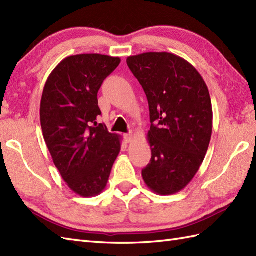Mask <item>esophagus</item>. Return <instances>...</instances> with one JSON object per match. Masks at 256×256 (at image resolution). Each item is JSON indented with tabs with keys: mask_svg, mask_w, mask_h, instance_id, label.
Returning a JSON list of instances; mask_svg holds the SVG:
<instances>
[{
	"mask_svg": "<svg viewBox=\"0 0 256 256\" xmlns=\"http://www.w3.org/2000/svg\"><path fill=\"white\" fill-rule=\"evenodd\" d=\"M126 140L128 142H132V140H133V134L132 133L126 134Z\"/></svg>",
	"mask_w": 256,
	"mask_h": 256,
	"instance_id": "obj_1",
	"label": "esophagus"
}]
</instances>
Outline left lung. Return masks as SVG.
Returning a JSON list of instances; mask_svg holds the SVG:
<instances>
[{
  "label": "left lung",
  "mask_w": 256,
  "mask_h": 256,
  "mask_svg": "<svg viewBox=\"0 0 256 256\" xmlns=\"http://www.w3.org/2000/svg\"><path fill=\"white\" fill-rule=\"evenodd\" d=\"M146 94L152 159L142 176L152 192L171 195L192 181L208 150L212 108L208 88L192 64L168 52L128 56Z\"/></svg>",
  "instance_id": "8db88e82"
}]
</instances>
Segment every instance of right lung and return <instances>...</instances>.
Here are the masks:
<instances>
[{"label":"right lung","instance_id":"add662e5","mask_svg":"<svg viewBox=\"0 0 256 256\" xmlns=\"http://www.w3.org/2000/svg\"><path fill=\"white\" fill-rule=\"evenodd\" d=\"M120 58L77 54L65 58L48 77L40 102L44 138L62 179L82 198L108 183L121 150V136L97 123V94Z\"/></svg>","mask_w":256,"mask_h":256}]
</instances>
